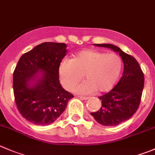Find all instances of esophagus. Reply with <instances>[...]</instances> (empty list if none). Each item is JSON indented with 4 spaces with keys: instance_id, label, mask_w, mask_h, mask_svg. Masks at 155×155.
Wrapping results in <instances>:
<instances>
[{
    "instance_id": "1",
    "label": "esophagus",
    "mask_w": 155,
    "mask_h": 155,
    "mask_svg": "<svg viewBox=\"0 0 155 155\" xmlns=\"http://www.w3.org/2000/svg\"><path fill=\"white\" fill-rule=\"evenodd\" d=\"M78 97L81 99V100H88V97H82V96H78Z\"/></svg>"
}]
</instances>
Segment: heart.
Here are the masks:
<instances>
[{
	"mask_svg": "<svg viewBox=\"0 0 155 155\" xmlns=\"http://www.w3.org/2000/svg\"><path fill=\"white\" fill-rule=\"evenodd\" d=\"M122 70V61L117 54L95 50H83L73 60H64L60 64L59 76L63 86L71 91L82 80L85 82L75 88L79 94L104 93L112 89Z\"/></svg>",
	"mask_w": 155,
	"mask_h": 155,
	"instance_id": "1",
	"label": "heart"
}]
</instances>
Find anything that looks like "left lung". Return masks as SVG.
I'll list each match as a JSON object with an SVG mask.
<instances>
[{
  "label": "left lung",
  "mask_w": 155,
  "mask_h": 155,
  "mask_svg": "<svg viewBox=\"0 0 155 155\" xmlns=\"http://www.w3.org/2000/svg\"><path fill=\"white\" fill-rule=\"evenodd\" d=\"M118 52L124 64L122 77L116 86L100 96L101 107L91 113L96 121L104 126H117L128 120L137 111L142 98L145 77L138 61L120 48L110 44H94Z\"/></svg>",
  "instance_id": "8db88e82"
}]
</instances>
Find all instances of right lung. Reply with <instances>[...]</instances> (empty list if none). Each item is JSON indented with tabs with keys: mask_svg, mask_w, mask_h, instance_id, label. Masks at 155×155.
I'll return each instance as SVG.
<instances>
[{
	"mask_svg": "<svg viewBox=\"0 0 155 155\" xmlns=\"http://www.w3.org/2000/svg\"><path fill=\"white\" fill-rule=\"evenodd\" d=\"M66 48L64 43H41L22 54L16 66L13 79L15 102L21 115L35 125L54 122L73 97L59 80V67L67 52ZM40 71L44 74L37 78Z\"/></svg>",
	"mask_w": 155,
	"mask_h": 155,
	"instance_id": "1",
	"label": "right lung"
}]
</instances>
